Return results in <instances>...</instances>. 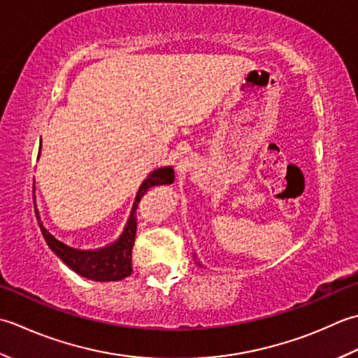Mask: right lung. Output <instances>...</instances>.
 <instances>
[{"instance_id":"right-lung-1","label":"right lung","mask_w":358,"mask_h":358,"mask_svg":"<svg viewBox=\"0 0 358 358\" xmlns=\"http://www.w3.org/2000/svg\"><path fill=\"white\" fill-rule=\"evenodd\" d=\"M174 180V171L171 166L159 169L152 171L150 176L145 179L143 184L138 188L136 196V202L133 206V211L128 220L125 230H123L119 241L114 244L99 250H77L64 245L60 241H57L50 233L43 227L40 221L38 211L35 208L36 220L41 229L43 236H45L46 244L52 249V252L60 258L64 264L69 266L72 271H76L85 278L94 281H120L133 273V261H131V252H133L136 231H137V216L136 210L138 202L148 192L151 187L171 184Z\"/></svg>"}]
</instances>
